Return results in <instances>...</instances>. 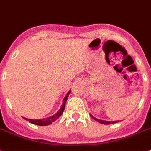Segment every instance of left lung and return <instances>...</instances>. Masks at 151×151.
<instances>
[{
    "label": "left lung",
    "mask_w": 151,
    "mask_h": 151,
    "mask_svg": "<svg viewBox=\"0 0 151 151\" xmlns=\"http://www.w3.org/2000/svg\"><path fill=\"white\" fill-rule=\"evenodd\" d=\"M91 115V117L93 119H95V121H98L99 122L101 123V124H105V125H109V124H111V123H116V122H118L119 121H106V120H101V119H99L95 118L94 116L90 114Z\"/></svg>",
    "instance_id": "obj_1"
}]
</instances>
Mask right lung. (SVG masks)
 Here are the masks:
<instances>
[{"label":"right lung","instance_id":"add662e5","mask_svg":"<svg viewBox=\"0 0 151 151\" xmlns=\"http://www.w3.org/2000/svg\"><path fill=\"white\" fill-rule=\"evenodd\" d=\"M70 92H71V91H69L67 92V95H66V96L64 97V99H63V104H62V105H61V108L55 115H53V116H50V117H48V118L46 119H31L24 118V117H23V118H24V119L29 121V122H31L32 124L38 125V126H48V125L52 124V122L56 121V119H58L61 116V115L63 114L65 109L66 101H67V99H68V96H69L70 93Z\"/></svg>","mask_w":151,"mask_h":151}]
</instances>
